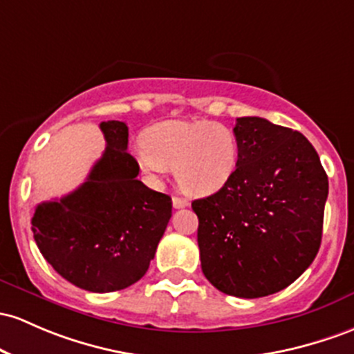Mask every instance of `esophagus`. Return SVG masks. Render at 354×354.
<instances>
[{"instance_id":"obj_1","label":"esophagus","mask_w":354,"mask_h":354,"mask_svg":"<svg viewBox=\"0 0 354 354\" xmlns=\"http://www.w3.org/2000/svg\"><path fill=\"white\" fill-rule=\"evenodd\" d=\"M188 200H186V198H183V196H173V207L174 208H185V207H188Z\"/></svg>"}]
</instances>
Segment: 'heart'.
I'll return each instance as SVG.
<instances>
[{
  "instance_id": "obj_1",
  "label": "heart",
  "mask_w": 354,
  "mask_h": 354,
  "mask_svg": "<svg viewBox=\"0 0 354 354\" xmlns=\"http://www.w3.org/2000/svg\"><path fill=\"white\" fill-rule=\"evenodd\" d=\"M139 166L149 173L174 169L189 195L218 192L239 165V142L227 126L212 120H165L147 129L136 149Z\"/></svg>"
}]
</instances>
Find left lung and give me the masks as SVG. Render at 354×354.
Listing matches in <instances>:
<instances>
[{"mask_svg":"<svg viewBox=\"0 0 354 354\" xmlns=\"http://www.w3.org/2000/svg\"><path fill=\"white\" fill-rule=\"evenodd\" d=\"M239 165L223 188L192 203L201 270L228 296L279 292L313 263L322 239L328 174L297 131L262 118L234 127Z\"/></svg>","mask_w":354,"mask_h":354,"instance_id":"left-lung-1","label":"left lung"}]
</instances>
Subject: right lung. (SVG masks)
Here are the masks:
<instances>
[{"mask_svg":"<svg viewBox=\"0 0 354 354\" xmlns=\"http://www.w3.org/2000/svg\"><path fill=\"white\" fill-rule=\"evenodd\" d=\"M106 151L75 192L35 208L32 230L46 262L73 286L114 292L149 269L171 218V196L138 180L126 122H100Z\"/></svg>","mask_w":354,"mask_h":354,"instance_id":"1","label":"right lung"}]
</instances>
